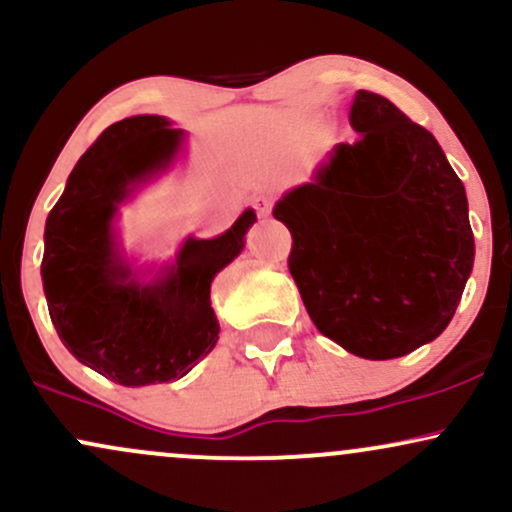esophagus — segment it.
<instances>
[{
    "label": "esophagus",
    "mask_w": 512,
    "mask_h": 512,
    "mask_svg": "<svg viewBox=\"0 0 512 512\" xmlns=\"http://www.w3.org/2000/svg\"><path fill=\"white\" fill-rule=\"evenodd\" d=\"M252 207L260 216H267L269 209H272V202H269V197H255L252 199Z\"/></svg>",
    "instance_id": "1"
}]
</instances>
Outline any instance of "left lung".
<instances>
[{
    "mask_svg": "<svg viewBox=\"0 0 512 512\" xmlns=\"http://www.w3.org/2000/svg\"><path fill=\"white\" fill-rule=\"evenodd\" d=\"M361 137L337 144L315 180L286 192L289 272L310 320L349 354L387 361L450 325L474 264L462 180L426 127L356 91Z\"/></svg>",
    "mask_w": 512,
    "mask_h": 512,
    "instance_id": "1",
    "label": "left lung"
}]
</instances>
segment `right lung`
Segmentation results:
<instances>
[{"instance_id": "obj_1", "label": "right lung", "mask_w": 512, "mask_h": 512, "mask_svg": "<svg viewBox=\"0 0 512 512\" xmlns=\"http://www.w3.org/2000/svg\"><path fill=\"white\" fill-rule=\"evenodd\" d=\"M182 129L137 115L110 125L79 158L45 221L40 274L50 320L69 354L125 387L187 375L219 342L211 281L245 248L255 211L219 238H187L149 284L117 250V207L178 156Z\"/></svg>"}]
</instances>
